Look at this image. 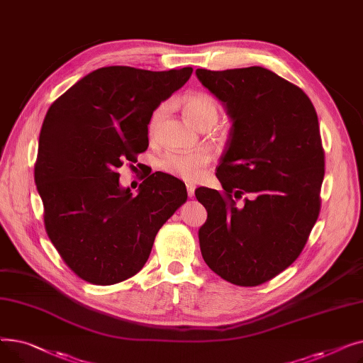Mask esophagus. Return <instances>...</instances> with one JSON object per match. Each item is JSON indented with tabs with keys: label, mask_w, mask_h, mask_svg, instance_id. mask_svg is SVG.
Returning <instances> with one entry per match:
<instances>
[{
	"label": "esophagus",
	"mask_w": 363,
	"mask_h": 363,
	"mask_svg": "<svg viewBox=\"0 0 363 363\" xmlns=\"http://www.w3.org/2000/svg\"><path fill=\"white\" fill-rule=\"evenodd\" d=\"M194 189H196V185H194V184H191V182H188V184H186V193H188V197H193V196H194Z\"/></svg>",
	"instance_id": "1"
}]
</instances>
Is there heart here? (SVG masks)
Listing matches in <instances>:
<instances>
[{
  "instance_id": "obj_1",
  "label": "heart",
  "mask_w": 363,
  "mask_h": 363,
  "mask_svg": "<svg viewBox=\"0 0 363 363\" xmlns=\"http://www.w3.org/2000/svg\"><path fill=\"white\" fill-rule=\"evenodd\" d=\"M184 111L196 126L204 129L211 128L216 123L219 118V104L218 101L206 92H189L182 99ZM166 106H159L152 111L148 130L155 132L163 118ZM208 163L206 152L193 151V152H169L162 160L160 167L170 175L179 177L182 179L194 181L201 177L204 167Z\"/></svg>"
}]
</instances>
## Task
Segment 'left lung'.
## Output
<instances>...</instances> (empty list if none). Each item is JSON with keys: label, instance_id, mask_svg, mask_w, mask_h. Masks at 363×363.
Here are the masks:
<instances>
[{"label": "left lung", "instance_id": "obj_1", "mask_svg": "<svg viewBox=\"0 0 363 363\" xmlns=\"http://www.w3.org/2000/svg\"><path fill=\"white\" fill-rule=\"evenodd\" d=\"M196 74L233 122L216 167L223 191L196 189L207 211L200 250L225 281L256 287L298 257L318 219L325 174L318 116L306 94L264 67Z\"/></svg>", "mask_w": 363, "mask_h": 363}]
</instances>
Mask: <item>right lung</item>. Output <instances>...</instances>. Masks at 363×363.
Returning a JSON list of instances; mask_svg holds the SVG:
<instances>
[{
	"label": "right lung",
	"mask_w": 363,
	"mask_h": 363,
	"mask_svg": "<svg viewBox=\"0 0 363 363\" xmlns=\"http://www.w3.org/2000/svg\"><path fill=\"white\" fill-rule=\"evenodd\" d=\"M191 73L193 67H101L48 108L35 184L52 245L84 281L111 285L138 274L159 230L185 203L178 178L156 172L132 196L118 169L147 150L152 111Z\"/></svg>",
	"instance_id": "add662e5"
}]
</instances>
